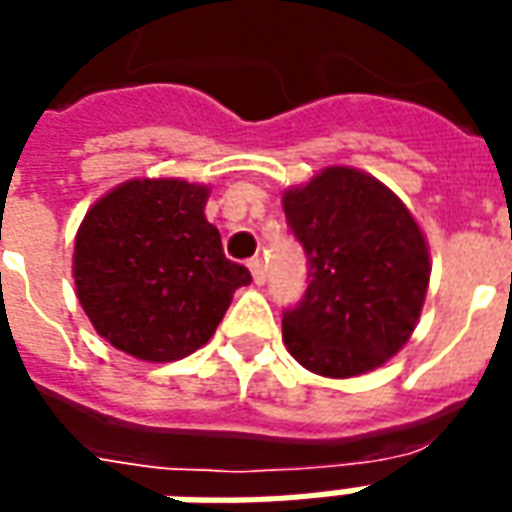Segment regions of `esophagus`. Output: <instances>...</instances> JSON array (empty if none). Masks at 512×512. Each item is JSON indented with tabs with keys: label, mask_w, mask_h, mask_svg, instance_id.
Returning <instances> with one entry per match:
<instances>
[{
	"label": "esophagus",
	"mask_w": 512,
	"mask_h": 512,
	"mask_svg": "<svg viewBox=\"0 0 512 512\" xmlns=\"http://www.w3.org/2000/svg\"><path fill=\"white\" fill-rule=\"evenodd\" d=\"M249 271H252L255 285H263V282H266V266H263V260H260V257H252V260H249Z\"/></svg>",
	"instance_id": "esophagus-1"
}]
</instances>
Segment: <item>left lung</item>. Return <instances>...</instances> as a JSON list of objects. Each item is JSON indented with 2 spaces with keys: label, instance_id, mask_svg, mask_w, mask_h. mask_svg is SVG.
Here are the masks:
<instances>
[{
  "label": "left lung",
  "instance_id": "8db88e82",
  "mask_svg": "<svg viewBox=\"0 0 512 512\" xmlns=\"http://www.w3.org/2000/svg\"><path fill=\"white\" fill-rule=\"evenodd\" d=\"M304 246V298L282 314L295 361L323 377L372 372L404 347L429 287V249L391 189L352 168H325L285 192Z\"/></svg>",
  "mask_w": 512,
  "mask_h": 512
}]
</instances>
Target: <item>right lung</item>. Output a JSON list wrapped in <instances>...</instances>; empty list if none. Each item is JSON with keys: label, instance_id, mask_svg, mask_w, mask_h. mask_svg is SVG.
Instances as JSON below:
<instances>
[{"label": "right lung", "instance_id": "right-lung-1", "mask_svg": "<svg viewBox=\"0 0 512 512\" xmlns=\"http://www.w3.org/2000/svg\"><path fill=\"white\" fill-rule=\"evenodd\" d=\"M208 189L135 179L97 200L75 238V293L113 347L176 361L214 336L230 298L252 282L206 219Z\"/></svg>", "mask_w": 512, "mask_h": 512}]
</instances>
